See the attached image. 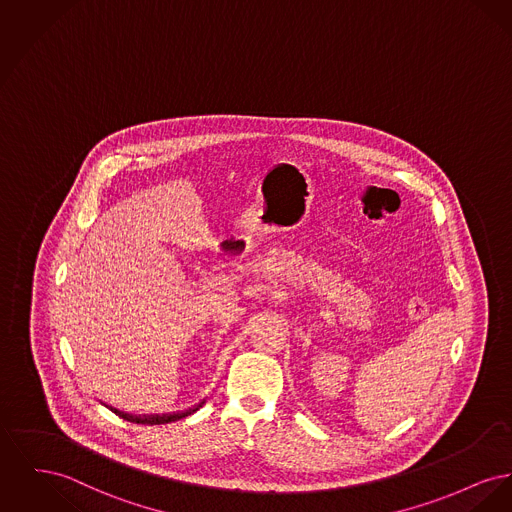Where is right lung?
Listing matches in <instances>:
<instances>
[{
  "label": "right lung",
  "instance_id": "1",
  "mask_svg": "<svg viewBox=\"0 0 512 512\" xmlns=\"http://www.w3.org/2000/svg\"><path fill=\"white\" fill-rule=\"evenodd\" d=\"M203 404H205V400H203V402H199V404H195V406H193V408H189V410H183V412H174V414H151V416H133V414H125V412H120V410H116V408H112V406H110V410H112L116 416H120L123 420L131 421V423L162 425V423L178 421L181 420V418H187V416L195 414Z\"/></svg>",
  "mask_w": 512,
  "mask_h": 512
}]
</instances>
